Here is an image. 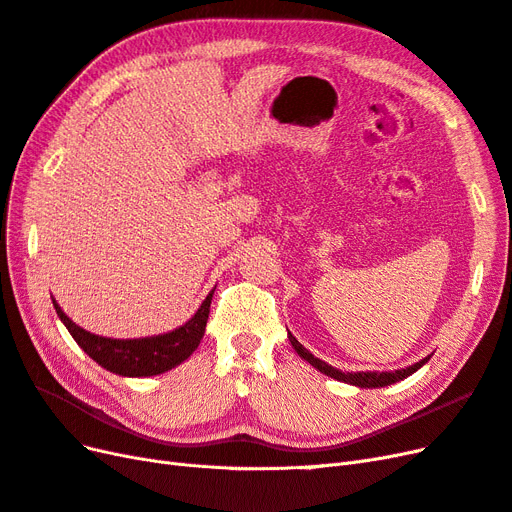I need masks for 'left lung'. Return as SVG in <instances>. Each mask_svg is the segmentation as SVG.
Listing matches in <instances>:
<instances>
[{
    "label": "left lung",
    "mask_w": 512,
    "mask_h": 512,
    "mask_svg": "<svg viewBox=\"0 0 512 512\" xmlns=\"http://www.w3.org/2000/svg\"><path fill=\"white\" fill-rule=\"evenodd\" d=\"M288 339H290L292 348L297 350V354L301 356V359H305L309 365H314L318 371H322V374H327V376H331V378H335V380H339V382L361 386V389H378V386L395 384V382H399V380H404V378L412 376L416 369H421V367L431 359V354H429V356H425V359H421L418 363H414V365H410V367H406V369H395V371H354V374H352V371H348V374H344L342 369H335V367H331L329 363H324V361L316 359V356H314L312 352L305 350V348L297 342V337H294L292 333H288Z\"/></svg>",
    "instance_id": "1"
}]
</instances>
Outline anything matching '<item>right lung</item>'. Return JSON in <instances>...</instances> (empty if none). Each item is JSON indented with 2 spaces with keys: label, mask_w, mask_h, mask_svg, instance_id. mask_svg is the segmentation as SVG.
<instances>
[{
  "label": "right lung",
  "mask_w": 512,
  "mask_h": 512,
  "mask_svg": "<svg viewBox=\"0 0 512 512\" xmlns=\"http://www.w3.org/2000/svg\"><path fill=\"white\" fill-rule=\"evenodd\" d=\"M213 290L207 294L203 305L198 307V312L188 322L181 324L179 329L162 333V335L138 337V339H111V337L89 333L61 312V307L57 305L55 299H53V305H55L57 316L66 324V329L74 337V342L79 344L98 365L119 376L149 378V376L164 374V371L181 365L198 348L209 320Z\"/></svg>",
  "instance_id": "obj_1"
}]
</instances>
